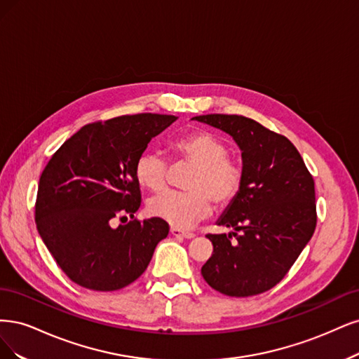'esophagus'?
I'll return each mask as SVG.
<instances>
[{"mask_svg":"<svg viewBox=\"0 0 359 359\" xmlns=\"http://www.w3.org/2000/svg\"><path fill=\"white\" fill-rule=\"evenodd\" d=\"M170 233H171V236H175V237H183V238H194V237H195L194 233H189V231H183V229L177 228V226H171Z\"/></svg>","mask_w":359,"mask_h":359,"instance_id":"34e87169","label":"esophagus"}]
</instances>
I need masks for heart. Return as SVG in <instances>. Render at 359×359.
<instances>
[{
	"instance_id": "1",
	"label": "heart",
	"mask_w": 359,
	"mask_h": 359,
	"mask_svg": "<svg viewBox=\"0 0 359 359\" xmlns=\"http://www.w3.org/2000/svg\"><path fill=\"white\" fill-rule=\"evenodd\" d=\"M175 154L194 170L184 182L188 191L165 192L149 201V213L163 221L188 228L212 213L213 203L224 207L233 201L243 183V168L228 156V146L215 134L198 131L172 144ZM170 165L159 152H146L137 159L135 177L152 192H163L168 183Z\"/></svg>"
}]
</instances>
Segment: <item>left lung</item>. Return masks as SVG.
Instances as JSON below:
<instances>
[{"label": "left lung", "mask_w": 359, "mask_h": 359, "mask_svg": "<svg viewBox=\"0 0 359 359\" xmlns=\"http://www.w3.org/2000/svg\"><path fill=\"white\" fill-rule=\"evenodd\" d=\"M229 134L241 150L243 183L217 225L207 234L213 253L204 280L229 297H252L279 283L316 228L315 182L285 135L238 114L192 118ZM235 240H232V237Z\"/></svg>", "instance_id": "obj_1"}]
</instances>
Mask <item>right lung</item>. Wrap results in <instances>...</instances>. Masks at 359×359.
Returning a JSON list of instances; mask_svg holds the SVG:
<instances>
[{
  "label": "right lung",
  "mask_w": 359,
  "mask_h": 359,
  "mask_svg": "<svg viewBox=\"0 0 359 359\" xmlns=\"http://www.w3.org/2000/svg\"><path fill=\"white\" fill-rule=\"evenodd\" d=\"M177 118L142 113L88 123L43 170L36 201L39 234L60 269L92 291H118L140 277L170 226L137 221V159ZM132 221L116 227L126 215ZM126 220H128L126 219Z\"/></svg>",
  "instance_id": "add662e5"
}]
</instances>
